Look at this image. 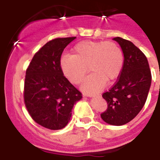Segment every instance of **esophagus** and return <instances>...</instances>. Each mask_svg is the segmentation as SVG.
Returning a JSON list of instances; mask_svg holds the SVG:
<instances>
[{
	"instance_id": "1",
	"label": "esophagus",
	"mask_w": 160,
	"mask_h": 160,
	"mask_svg": "<svg viewBox=\"0 0 160 160\" xmlns=\"http://www.w3.org/2000/svg\"><path fill=\"white\" fill-rule=\"evenodd\" d=\"M87 96L90 98H98V97H100V94H87Z\"/></svg>"
}]
</instances>
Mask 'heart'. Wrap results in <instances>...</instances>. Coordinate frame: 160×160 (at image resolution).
<instances>
[{
    "label": "heart",
    "mask_w": 160,
    "mask_h": 160,
    "mask_svg": "<svg viewBox=\"0 0 160 160\" xmlns=\"http://www.w3.org/2000/svg\"><path fill=\"white\" fill-rule=\"evenodd\" d=\"M74 55H63L61 69L73 84L81 82L89 70L92 71L82 85V90L94 94L119 76L124 63L122 49L112 42H79L73 47Z\"/></svg>",
    "instance_id": "obj_1"
}]
</instances>
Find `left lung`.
<instances>
[{"label": "left lung", "instance_id": "1", "mask_svg": "<svg viewBox=\"0 0 160 160\" xmlns=\"http://www.w3.org/2000/svg\"><path fill=\"white\" fill-rule=\"evenodd\" d=\"M113 40L122 49L124 63L117 82L102 94L108 107L101 118L111 125L122 126L131 121L143 107L152 84V73L146 56L132 42L119 37Z\"/></svg>", "mask_w": 160, "mask_h": 160}]
</instances>
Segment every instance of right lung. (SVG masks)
<instances>
[{
	"label": "right lung",
	"instance_id": "obj_1",
	"mask_svg": "<svg viewBox=\"0 0 160 160\" xmlns=\"http://www.w3.org/2000/svg\"><path fill=\"white\" fill-rule=\"evenodd\" d=\"M75 38L49 41L35 53L26 70L25 107L32 119L48 129L64 128L70 121L74 104L82 98L60 66L63 50Z\"/></svg>",
	"mask_w": 160,
	"mask_h": 160
}]
</instances>
